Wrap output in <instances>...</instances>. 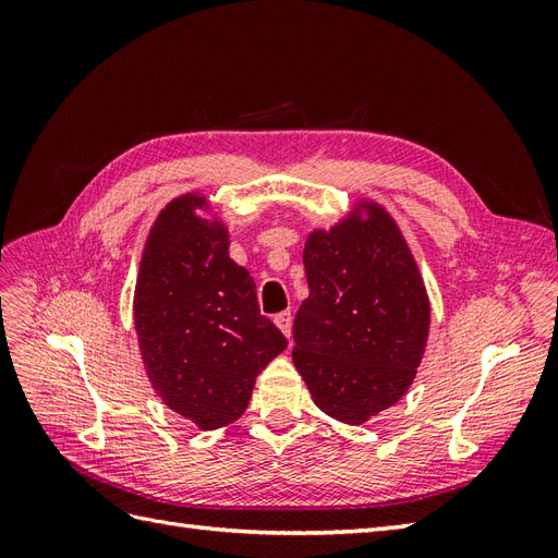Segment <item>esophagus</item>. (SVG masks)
Here are the masks:
<instances>
[{"label": "esophagus", "mask_w": 558, "mask_h": 558, "mask_svg": "<svg viewBox=\"0 0 558 558\" xmlns=\"http://www.w3.org/2000/svg\"><path fill=\"white\" fill-rule=\"evenodd\" d=\"M275 324H277V328L291 340V332H293V316H291V312L277 314V316H275Z\"/></svg>", "instance_id": "34e87169"}]
</instances>
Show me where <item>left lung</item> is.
Instances as JSON below:
<instances>
[{
    "mask_svg": "<svg viewBox=\"0 0 558 558\" xmlns=\"http://www.w3.org/2000/svg\"><path fill=\"white\" fill-rule=\"evenodd\" d=\"M310 298L293 320V363L320 412L359 426L416 377L430 302L393 216L359 199L330 230L307 234Z\"/></svg>",
    "mask_w": 558,
    "mask_h": 558,
    "instance_id": "8db88e82",
    "label": "left lung"
}]
</instances>
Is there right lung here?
<instances>
[{
  "mask_svg": "<svg viewBox=\"0 0 558 558\" xmlns=\"http://www.w3.org/2000/svg\"><path fill=\"white\" fill-rule=\"evenodd\" d=\"M202 193L167 202L148 230L134 286L146 377L172 412L202 430L238 421L286 337L260 316L256 283L230 258L228 226Z\"/></svg>",
  "mask_w": 558,
  "mask_h": 558,
  "instance_id": "obj_1",
  "label": "right lung"
}]
</instances>
